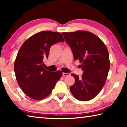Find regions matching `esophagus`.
<instances>
[{
    "instance_id": "1",
    "label": "esophagus",
    "mask_w": 127,
    "mask_h": 127,
    "mask_svg": "<svg viewBox=\"0 0 127 127\" xmlns=\"http://www.w3.org/2000/svg\"><path fill=\"white\" fill-rule=\"evenodd\" d=\"M63 76H70V73H63Z\"/></svg>"
}]
</instances>
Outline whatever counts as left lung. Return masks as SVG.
Masks as SVG:
<instances>
[{"label":"left lung","mask_w":127,"mask_h":127,"mask_svg":"<svg viewBox=\"0 0 127 127\" xmlns=\"http://www.w3.org/2000/svg\"><path fill=\"white\" fill-rule=\"evenodd\" d=\"M62 35L69 45L74 61L78 60L83 71L81 77L71 74L75 82L70 87V92L78 100H92L104 86L110 69L106 46L97 36L88 31L63 32Z\"/></svg>","instance_id":"8db88e82"}]
</instances>
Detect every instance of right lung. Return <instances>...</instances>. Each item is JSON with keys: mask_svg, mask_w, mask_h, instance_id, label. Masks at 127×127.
I'll use <instances>...</instances> for the list:
<instances>
[{"mask_svg": "<svg viewBox=\"0 0 127 127\" xmlns=\"http://www.w3.org/2000/svg\"><path fill=\"white\" fill-rule=\"evenodd\" d=\"M64 40L61 33L43 31L25 41L17 54L14 72L21 90L32 99L40 100L50 94L63 73L52 72L43 66L44 58H48L50 47Z\"/></svg>", "mask_w": 127, "mask_h": 127, "instance_id": "right-lung-1", "label": "right lung"}]
</instances>
